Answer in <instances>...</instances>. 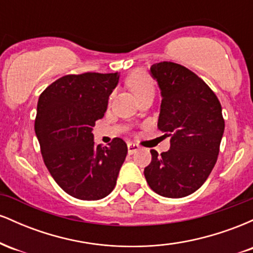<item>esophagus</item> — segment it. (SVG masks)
I'll return each instance as SVG.
<instances>
[{"label": "esophagus", "instance_id": "obj_1", "mask_svg": "<svg viewBox=\"0 0 253 253\" xmlns=\"http://www.w3.org/2000/svg\"><path fill=\"white\" fill-rule=\"evenodd\" d=\"M127 149H128L129 155H132V153H134L135 151L139 150V145H136L134 143H128L127 144Z\"/></svg>", "mask_w": 253, "mask_h": 253}]
</instances>
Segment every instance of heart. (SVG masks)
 I'll use <instances>...</instances> for the list:
<instances>
[{
  "mask_svg": "<svg viewBox=\"0 0 253 253\" xmlns=\"http://www.w3.org/2000/svg\"><path fill=\"white\" fill-rule=\"evenodd\" d=\"M126 84L136 98L143 96L147 92H153V90H155L152 80L147 75V72L143 70H138L130 74L126 80Z\"/></svg>",
  "mask_w": 253,
  "mask_h": 253,
  "instance_id": "obj_1",
  "label": "heart"
}]
</instances>
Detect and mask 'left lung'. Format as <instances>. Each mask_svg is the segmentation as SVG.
<instances>
[{
    "mask_svg": "<svg viewBox=\"0 0 253 253\" xmlns=\"http://www.w3.org/2000/svg\"><path fill=\"white\" fill-rule=\"evenodd\" d=\"M150 74L162 95L158 128L171 136V145L161 156L151 150L144 175L158 195L179 199L199 189L216 163L225 129L221 104L201 78L179 64H153Z\"/></svg>",
    "mask_w": 253,
    "mask_h": 253,
    "instance_id": "8db88e82",
    "label": "left lung"
}]
</instances>
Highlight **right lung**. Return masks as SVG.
Masks as SVG:
<instances>
[{"instance_id": "add662e5", "label": "right lung", "mask_w": 253, "mask_h": 253, "mask_svg": "<svg viewBox=\"0 0 253 253\" xmlns=\"http://www.w3.org/2000/svg\"><path fill=\"white\" fill-rule=\"evenodd\" d=\"M120 74L66 75L40 95L34 129L43 163L69 195L95 201L109 195L127 155L123 139L95 145L92 127L103 118Z\"/></svg>"}]
</instances>
